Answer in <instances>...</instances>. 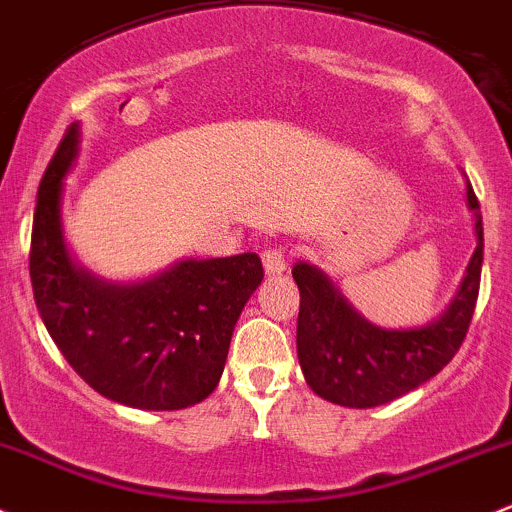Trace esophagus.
<instances>
[{"instance_id": "esophagus-1", "label": "esophagus", "mask_w": 512, "mask_h": 512, "mask_svg": "<svg viewBox=\"0 0 512 512\" xmlns=\"http://www.w3.org/2000/svg\"><path fill=\"white\" fill-rule=\"evenodd\" d=\"M286 262H289V255H286V247H267L262 250V265H265V272L269 277L274 274H282L286 269Z\"/></svg>"}]
</instances>
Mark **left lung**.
<instances>
[{
	"mask_svg": "<svg viewBox=\"0 0 512 512\" xmlns=\"http://www.w3.org/2000/svg\"><path fill=\"white\" fill-rule=\"evenodd\" d=\"M466 204L474 211L476 250L454 301L423 328H376L342 299L318 267L296 262L291 269L301 294L296 352L306 384L320 398L347 408H374L418 389L452 362L474 316L484 262L479 199L469 182Z\"/></svg>",
	"mask_w": 512,
	"mask_h": 512,
	"instance_id": "1",
	"label": "left lung"
}]
</instances>
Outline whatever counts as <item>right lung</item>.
<instances>
[{"mask_svg": "<svg viewBox=\"0 0 512 512\" xmlns=\"http://www.w3.org/2000/svg\"><path fill=\"white\" fill-rule=\"evenodd\" d=\"M80 150V126L60 140L33 213V299L70 367L123 406L179 411L221 381L230 338L265 277L255 252L184 260L136 284H111L72 262L60 226L63 179Z\"/></svg>", "mask_w": 512, "mask_h": 512, "instance_id": "1", "label": "right lung"}]
</instances>
